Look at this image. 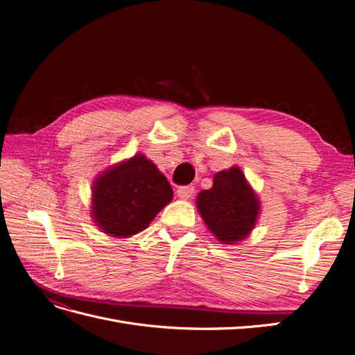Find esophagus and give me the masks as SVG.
Returning a JSON list of instances; mask_svg holds the SVG:
<instances>
[{
  "mask_svg": "<svg viewBox=\"0 0 355 355\" xmlns=\"http://www.w3.org/2000/svg\"><path fill=\"white\" fill-rule=\"evenodd\" d=\"M194 196V187H180L178 189V197L182 200H189Z\"/></svg>",
  "mask_w": 355,
  "mask_h": 355,
  "instance_id": "34e87169",
  "label": "esophagus"
}]
</instances>
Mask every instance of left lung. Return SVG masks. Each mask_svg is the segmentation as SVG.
Listing matches in <instances>:
<instances>
[{
  "mask_svg": "<svg viewBox=\"0 0 355 355\" xmlns=\"http://www.w3.org/2000/svg\"><path fill=\"white\" fill-rule=\"evenodd\" d=\"M196 202L200 216L220 244L245 240L261 214V200L237 166L218 171L213 187L200 191Z\"/></svg>",
  "mask_w": 355,
  "mask_h": 355,
  "instance_id": "obj_1",
  "label": "left lung"
}]
</instances>
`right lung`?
<instances>
[{"instance_id": "1", "label": "right lung", "mask_w": 355, "mask_h": 355, "mask_svg": "<svg viewBox=\"0 0 355 355\" xmlns=\"http://www.w3.org/2000/svg\"><path fill=\"white\" fill-rule=\"evenodd\" d=\"M173 200V189L144 154L123 159L93 180L92 219L103 234L128 239L146 230Z\"/></svg>"}]
</instances>
